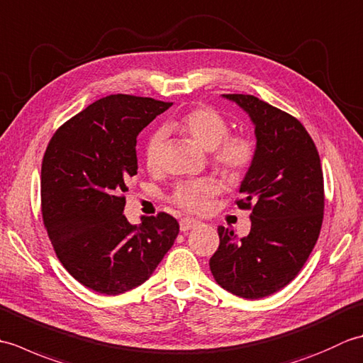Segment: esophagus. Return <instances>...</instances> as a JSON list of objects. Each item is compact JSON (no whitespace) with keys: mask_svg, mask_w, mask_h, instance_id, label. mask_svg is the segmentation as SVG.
Listing matches in <instances>:
<instances>
[{"mask_svg":"<svg viewBox=\"0 0 363 363\" xmlns=\"http://www.w3.org/2000/svg\"><path fill=\"white\" fill-rule=\"evenodd\" d=\"M199 226V221L198 220H194V218H182L179 221V228L182 233H187V230L190 229H195Z\"/></svg>","mask_w":363,"mask_h":363,"instance_id":"34e87169","label":"esophagus"}]
</instances>
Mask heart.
<instances>
[{
	"instance_id": "1",
	"label": "heart",
	"mask_w": 363,
	"mask_h": 363,
	"mask_svg": "<svg viewBox=\"0 0 363 363\" xmlns=\"http://www.w3.org/2000/svg\"><path fill=\"white\" fill-rule=\"evenodd\" d=\"M168 130L187 135L204 150L211 151V160L220 172L238 179L250 172L256 160L257 148L251 137L243 134H229V121L212 106H196L169 123ZM164 134L154 133L145 148V164L151 172L160 168ZM220 186L213 179H196L177 184L172 194V203L190 213H203L209 209Z\"/></svg>"
}]
</instances>
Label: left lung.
I'll return each instance as SVG.
<instances>
[{
	"instance_id": "left-lung-1",
	"label": "left lung",
	"mask_w": 363,
	"mask_h": 363,
	"mask_svg": "<svg viewBox=\"0 0 363 363\" xmlns=\"http://www.w3.org/2000/svg\"><path fill=\"white\" fill-rule=\"evenodd\" d=\"M225 96L256 125V160L235 201L251 211V230L235 242L218 226L209 265L223 289L259 299L290 284L309 259L325 215V179L317 146L298 118L252 95Z\"/></svg>"
}]
</instances>
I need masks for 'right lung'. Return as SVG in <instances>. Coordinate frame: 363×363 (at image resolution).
I'll list each match as a JSON object with an SVG mask.
<instances>
[{
    "instance_id": "add662e5",
    "label": "right lung",
    "mask_w": 363,
    "mask_h": 363,
    "mask_svg": "<svg viewBox=\"0 0 363 363\" xmlns=\"http://www.w3.org/2000/svg\"><path fill=\"white\" fill-rule=\"evenodd\" d=\"M172 103L133 95L98 99L60 126L42 160L43 225L76 281L104 295L143 284L172 248L179 223L159 212L133 226L123 211L137 174V135Z\"/></svg>"
}]
</instances>
